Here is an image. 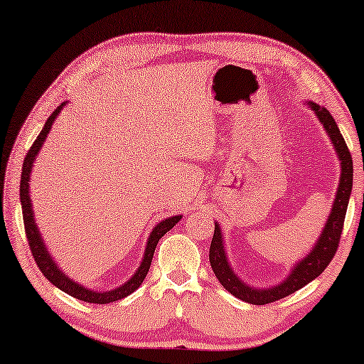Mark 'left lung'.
Instances as JSON below:
<instances>
[{"mask_svg": "<svg viewBox=\"0 0 364 364\" xmlns=\"http://www.w3.org/2000/svg\"><path fill=\"white\" fill-rule=\"evenodd\" d=\"M310 107L316 112L323 127L326 129L328 136H330L333 146H335L341 161V177L340 186H338L335 203H333L325 230L321 232L320 240H318L316 245L313 247L310 255H306L300 263H296L287 280L280 283V285L267 288V290L265 288H263V290H258V288L245 285V283L232 272V268L227 262L225 250H223L222 233L218 225H215V232H213L210 252H208V260H210L213 273H215L218 282L222 283V287L225 288L227 291H230L233 296L240 298L243 301L252 303V305H267V303L282 300V298L291 295V293H295L296 290H300V288L308 285L311 280H315L316 277H320L321 273L325 272V268L330 265L333 257H335L338 245H340L348 200H350L353 187L351 154L331 114L328 112L325 107L318 106L315 102H310Z\"/></svg>", "mask_w": 364, "mask_h": 364, "instance_id": "obj_1", "label": "left lung"}]
</instances>
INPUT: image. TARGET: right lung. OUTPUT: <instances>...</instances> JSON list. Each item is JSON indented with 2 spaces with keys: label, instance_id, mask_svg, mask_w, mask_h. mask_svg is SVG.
Masks as SVG:
<instances>
[{
  "label": "right lung",
  "instance_id": "add662e5",
  "mask_svg": "<svg viewBox=\"0 0 364 364\" xmlns=\"http://www.w3.org/2000/svg\"><path fill=\"white\" fill-rule=\"evenodd\" d=\"M63 107H64V102L61 104V106H58L56 111H54L51 116H49L46 124H44L43 131L39 132L36 141H34L31 149H29L28 154H26V157H24L23 172H21V186H19V197H21V207H23L24 232H26L28 245H29V250H31L33 257H34V262H36V265L39 267V270H41L43 275L46 277L54 287H58L59 290L66 291L68 295L77 298V300H82L86 303H99V305H104V303L122 300L124 296L131 295L132 291H136L137 288L142 285L144 278H146L149 268H151V262H152L154 252H156V247H157L159 240H161V238L166 235V233L171 230V228L176 225V223L181 220L182 217L177 215V217L166 218V220H162L161 223H159V225L154 227L151 237H149L146 253H144V260L141 263V267L137 268V272L134 273V277L131 278V280H129L127 283H124L122 287L116 288V290L102 291V293L92 291L86 287H81L79 283L73 282L71 278H68L66 275H64V273L59 270V267L56 265V263H54L53 257L48 253V248L44 247V243H43L41 233L38 232L36 222H34V215H33V207H31V198H29V186H28V183H29V173H31L34 159H36L39 149L43 147V144H44V141H46L49 131H51L54 119H56L58 114L61 112Z\"/></svg>",
  "mask_w": 364,
  "mask_h": 364
}]
</instances>
